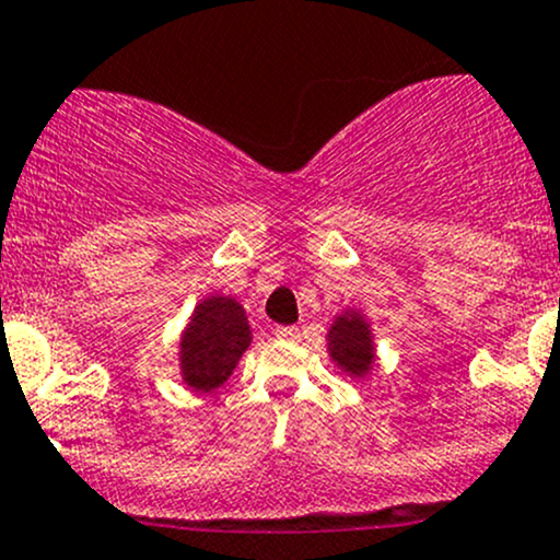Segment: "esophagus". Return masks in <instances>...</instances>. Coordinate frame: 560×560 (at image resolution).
<instances>
[{
	"mask_svg": "<svg viewBox=\"0 0 560 560\" xmlns=\"http://www.w3.org/2000/svg\"><path fill=\"white\" fill-rule=\"evenodd\" d=\"M276 338H284V341H298L301 330L298 327H276Z\"/></svg>",
	"mask_w": 560,
	"mask_h": 560,
	"instance_id": "1",
	"label": "esophagus"
}]
</instances>
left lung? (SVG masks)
Masks as SVG:
<instances>
[{
    "mask_svg": "<svg viewBox=\"0 0 560 560\" xmlns=\"http://www.w3.org/2000/svg\"><path fill=\"white\" fill-rule=\"evenodd\" d=\"M330 358L341 365L343 371L354 376L369 374L371 363H374V343H371L369 322L360 314H341L336 325L330 327Z\"/></svg>",
    "mask_w": 560,
    "mask_h": 560,
    "instance_id": "8db88e82",
    "label": "left lung"
}]
</instances>
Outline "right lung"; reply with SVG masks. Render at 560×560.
I'll return each instance as SVG.
<instances>
[{
	"label": "right lung",
	"mask_w": 560,
	"mask_h": 560,
	"mask_svg": "<svg viewBox=\"0 0 560 560\" xmlns=\"http://www.w3.org/2000/svg\"><path fill=\"white\" fill-rule=\"evenodd\" d=\"M252 343L246 312L233 298H208L197 306L180 338V374L189 387H219Z\"/></svg>",
	"instance_id": "1"
}]
</instances>
